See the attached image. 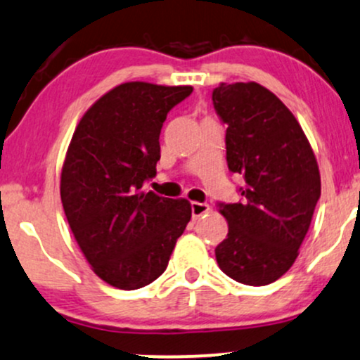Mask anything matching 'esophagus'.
I'll return each instance as SVG.
<instances>
[{"mask_svg": "<svg viewBox=\"0 0 360 360\" xmlns=\"http://www.w3.org/2000/svg\"><path fill=\"white\" fill-rule=\"evenodd\" d=\"M190 209H192V219H198V217H202L204 214L209 212L210 207H209V204H205V202H192Z\"/></svg>", "mask_w": 360, "mask_h": 360, "instance_id": "obj_1", "label": "esophagus"}]
</instances>
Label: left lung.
Listing matches in <instances>:
<instances>
[{
  "label": "left lung",
  "instance_id": "8db88e82",
  "mask_svg": "<svg viewBox=\"0 0 360 360\" xmlns=\"http://www.w3.org/2000/svg\"><path fill=\"white\" fill-rule=\"evenodd\" d=\"M212 103L227 124V167L244 179L238 204L219 202L229 232L215 257L232 280L269 285L295 263L310 227L320 198L319 165L297 117L266 87L221 84Z\"/></svg>",
  "mask_w": 360,
  "mask_h": 360
}]
</instances>
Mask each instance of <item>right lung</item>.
Segmentation results:
<instances>
[{
  "instance_id": "right-lung-1",
  "label": "right lung",
  "mask_w": 360,
  "mask_h": 360,
  "mask_svg": "<svg viewBox=\"0 0 360 360\" xmlns=\"http://www.w3.org/2000/svg\"><path fill=\"white\" fill-rule=\"evenodd\" d=\"M192 91L121 84L101 97L74 131L62 167L63 212L89 264L114 288L153 283L192 217L185 198L143 190L156 175L167 114Z\"/></svg>"
}]
</instances>
